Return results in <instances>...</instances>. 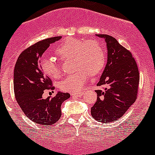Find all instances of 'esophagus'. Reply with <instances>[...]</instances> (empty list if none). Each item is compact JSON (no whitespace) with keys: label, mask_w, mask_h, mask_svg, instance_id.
Masks as SVG:
<instances>
[{"label":"esophagus","mask_w":155,"mask_h":155,"mask_svg":"<svg viewBox=\"0 0 155 155\" xmlns=\"http://www.w3.org/2000/svg\"><path fill=\"white\" fill-rule=\"evenodd\" d=\"M71 94V96H74V97H81L82 95V93L81 92H73Z\"/></svg>","instance_id":"1"}]
</instances>
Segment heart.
Returning a JSON list of instances; mask_svg holds the SVG:
<instances>
[{"label": "heart", "instance_id": "heart-1", "mask_svg": "<svg viewBox=\"0 0 155 155\" xmlns=\"http://www.w3.org/2000/svg\"><path fill=\"white\" fill-rule=\"evenodd\" d=\"M54 51L62 61L72 59V66L76 70L61 84V88L64 91H80L89 77L98 74L105 64L104 48L95 40L68 38L56 47ZM41 66L44 72L52 78L61 76L59 67L53 58L44 59Z\"/></svg>", "mask_w": 155, "mask_h": 155}]
</instances>
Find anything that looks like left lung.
Instances as JSON below:
<instances>
[{
	"instance_id": "obj_1",
	"label": "left lung",
	"mask_w": 155,
	"mask_h": 155,
	"mask_svg": "<svg viewBox=\"0 0 155 155\" xmlns=\"http://www.w3.org/2000/svg\"><path fill=\"white\" fill-rule=\"evenodd\" d=\"M107 43V62L97 86L107 85L95 91L97 101L91 107V115L102 123L116 121L135 102L140 74L132 54L117 40L107 35H97Z\"/></svg>"
}]
</instances>
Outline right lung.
<instances>
[{
	"label": "right lung",
	"mask_w": 155,
	"mask_h": 155,
	"mask_svg": "<svg viewBox=\"0 0 155 155\" xmlns=\"http://www.w3.org/2000/svg\"><path fill=\"white\" fill-rule=\"evenodd\" d=\"M61 36L48 38L23 51L18 57L14 71L15 98L24 114L35 123L41 126L55 124L61 116V106L70 97L68 93L58 92L54 97L43 99L47 90H54L51 80L44 74L40 59L51 44Z\"/></svg>",
	"instance_id": "add662e5"
}]
</instances>
